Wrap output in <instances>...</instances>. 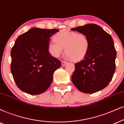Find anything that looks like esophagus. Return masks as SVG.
Masks as SVG:
<instances>
[{
  "label": "esophagus",
  "instance_id": "1",
  "mask_svg": "<svg viewBox=\"0 0 124 124\" xmlns=\"http://www.w3.org/2000/svg\"><path fill=\"white\" fill-rule=\"evenodd\" d=\"M67 64V62H62V66L64 67L65 65Z\"/></svg>",
  "mask_w": 124,
  "mask_h": 124
}]
</instances>
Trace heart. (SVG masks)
I'll use <instances>...</instances> for the list:
<instances>
[{
	"label": "heart",
	"instance_id": "1",
	"mask_svg": "<svg viewBox=\"0 0 124 124\" xmlns=\"http://www.w3.org/2000/svg\"><path fill=\"white\" fill-rule=\"evenodd\" d=\"M54 42L48 45L49 53L57 58L64 49L67 59L74 62L82 60L87 56L90 46V39L83 33L62 30L53 36Z\"/></svg>",
	"mask_w": 124,
	"mask_h": 124
}]
</instances>
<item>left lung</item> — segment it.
<instances>
[{
    "label": "left lung",
    "instance_id": "8db88e82",
    "mask_svg": "<svg viewBox=\"0 0 124 124\" xmlns=\"http://www.w3.org/2000/svg\"><path fill=\"white\" fill-rule=\"evenodd\" d=\"M83 33L90 39L87 56L75 64L72 82L84 93H94L109 85L115 72L116 50L112 37L96 24H87L71 29Z\"/></svg>",
    "mask_w": 124,
    "mask_h": 124
}]
</instances>
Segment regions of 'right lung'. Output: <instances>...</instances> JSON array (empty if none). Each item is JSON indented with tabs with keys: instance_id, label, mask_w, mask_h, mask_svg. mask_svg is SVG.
Here are the masks:
<instances>
[{
	"instance_id": "obj_1",
	"label": "right lung",
	"mask_w": 124,
	"mask_h": 124,
	"mask_svg": "<svg viewBox=\"0 0 124 124\" xmlns=\"http://www.w3.org/2000/svg\"><path fill=\"white\" fill-rule=\"evenodd\" d=\"M59 30L33 27L16 39L11 49V71L15 83L30 95L45 92L53 80V75L61 62L49 53L52 36Z\"/></svg>"
}]
</instances>
